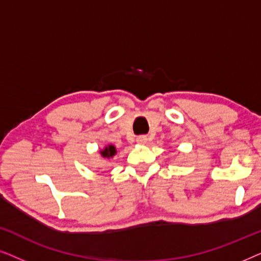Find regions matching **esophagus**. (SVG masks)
Masks as SVG:
<instances>
[{"label": "esophagus", "mask_w": 261, "mask_h": 261, "mask_svg": "<svg viewBox=\"0 0 261 261\" xmlns=\"http://www.w3.org/2000/svg\"><path fill=\"white\" fill-rule=\"evenodd\" d=\"M137 142L139 145H145L146 142H147V138H146L145 135H141V137L137 138Z\"/></svg>", "instance_id": "34e87169"}]
</instances>
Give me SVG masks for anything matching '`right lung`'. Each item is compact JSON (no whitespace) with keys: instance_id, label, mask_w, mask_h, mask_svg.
Segmentation results:
<instances>
[{"instance_id":"add662e5","label":"right lung","mask_w":261,"mask_h":261,"mask_svg":"<svg viewBox=\"0 0 261 261\" xmlns=\"http://www.w3.org/2000/svg\"><path fill=\"white\" fill-rule=\"evenodd\" d=\"M116 153H117V151H116L115 146L112 145V144L107 145L105 148L99 149V154H101V156H103V158H106V159L113 158V156L115 155Z\"/></svg>"}]
</instances>
